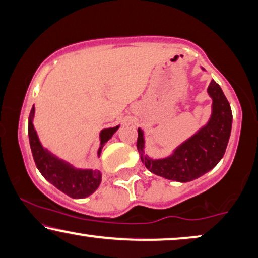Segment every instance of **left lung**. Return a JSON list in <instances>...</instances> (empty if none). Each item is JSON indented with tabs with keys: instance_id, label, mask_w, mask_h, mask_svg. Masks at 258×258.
Wrapping results in <instances>:
<instances>
[{
	"instance_id": "left-lung-1",
	"label": "left lung",
	"mask_w": 258,
	"mask_h": 258,
	"mask_svg": "<svg viewBox=\"0 0 258 258\" xmlns=\"http://www.w3.org/2000/svg\"><path fill=\"white\" fill-rule=\"evenodd\" d=\"M202 70L205 71L204 68ZM208 93L212 99V112L209 121L194 136L181 143L171 156L152 159L144 152L145 138L138 128L137 149L146 169L165 179L187 183L214 169L224 156L232 125V112L221 86L211 80Z\"/></svg>"
}]
</instances>
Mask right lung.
Returning <instances> with one entry per match:
<instances>
[{"label":"right lung","mask_w":258,"mask_h":258,"mask_svg":"<svg viewBox=\"0 0 258 258\" xmlns=\"http://www.w3.org/2000/svg\"><path fill=\"white\" fill-rule=\"evenodd\" d=\"M34 114L35 107L33 106L28 119V136L34 161L40 173L46 178V180L72 198H86L93 194L101 183L100 171L77 169L73 165L60 159L44 149L34 128ZM118 128L119 126L109 127L100 132V147L98 150V157H100L102 147L118 131Z\"/></svg>","instance_id":"right-lung-1"}]
</instances>
